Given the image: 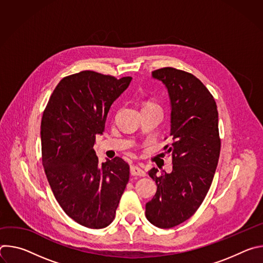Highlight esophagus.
I'll use <instances>...</instances> for the list:
<instances>
[{"label":"esophagus","mask_w":263,"mask_h":263,"mask_svg":"<svg viewBox=\"0 0 263 263\" xmlns=\"http://www.w3.org/2000/svg\"><path fill=\"white\" fill-rule=\"evenodd\" d=\"M130 173H131V175H133V176H139V177H143V176H145L144 171H143L142 168H140L139 166H136V165L131 166V168H130Z\"/></svg>","instance_id":"34e87169"}]
</instances>
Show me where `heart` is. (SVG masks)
Returning a JSON list of instances; mask_svg holds the SVG:
<instances>
[{
    "label": "heart",
    "instance_id": "heart-1",
    "mask_svg": "<svg viewBox=\"0 0 263 263\" xmlns=\"http://www.w3.org/2000/svg\"><path fill=\"white\" fill-rule=\"evenodd\" d=\"M149 104H151V103H148V104H146V105H149Z\"/></svg>",
    "mask_w": 263,
    "mask_h": 263
}]
</instances>
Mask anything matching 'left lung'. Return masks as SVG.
Returning a JSON list of instances; mask_svg holds the SVG:
<instances>
[{
    "label": "left lung",
    "mask_w": 263,
    "mask_h": 263,
    "mask_svg": "<svg viewBox=\"0 0 263 263\" xmlns=\"http://www.w3.org/2000/svg\"><path fill=\"white\" fill-rule=\"evenodd\" d=\"M171 100V137L164 149L172 155L173 171L148 175L157 184L153 199L145 204V216L154 226L168 229L189 219L203 203L217 166L220 138L216 103L193 73L174 67L152 71Z\"/></svg>",
    "instance_id": "8db88e82"
}]
</instances>
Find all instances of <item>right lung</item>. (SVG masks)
Returning a JSON list of instances; mask_svg holds the SVG:
<instances>
[{
  "label": "right lung",
  "mask_w": 263,
  "mask_h": 263,
  "mask_svg": "<svg viewBox=\"0 0 263 263\" xmlns=\"http://www.w3.org/2000/svg\"><path fill=\"white\" fill-rule=\"evenodd\" d=\"M131 80L92 70L70 74L58 83L43 115L42 156L51 190L63 211L90 229L114 221L129 181V164L120 157L100 164L93 144Z\"/></svg>",
  "instance_id": "1"
}]
</instances>
